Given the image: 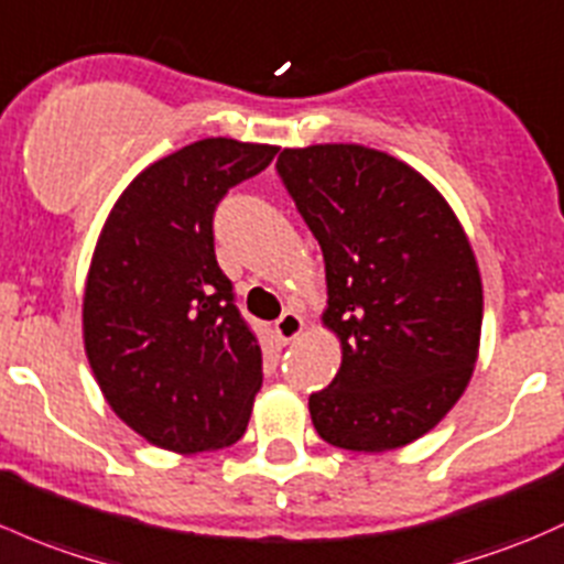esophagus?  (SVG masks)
<instances>
[{"mask_svg":"<svg viewBox=\"0 0 564 564\" xmlns=\"http://www.w3.org/2000/svg\"><path fill=\"white\" fill-rule=\"evenodd\" d=\"M302 329H305V322H302L300 313H294V311H286V313H283V316L275 322L278 337H281V340H286V343L294 340V337H300Z\"/></svg>","mask_w":564,"mask_h":564,"instance_id":"esophagus-1","label":"esophagus"}]
</instances>
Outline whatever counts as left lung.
Wrapping results in <instances>:
<instances>
[{
  "instance_id": "left-lung-1",
  "label": "left lung",
  "mask_w": 564,
  "mask_h": 564,
  "mask_svg": "<svg viewBox=\"0 0 564 564\" xmlns=\"http://www.w3.org/2000/svg\"><path fill=\"white\" fill-rule=\"evenodd\" d=\"M278 175L327 270L322 322L343 361L307 400L346 452H391L441 422L478 359L484 289L452 205L422 173L357 142L283 148Z\"/></svg>"
}]
</instances>
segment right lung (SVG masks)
Here are the masks:
<instances>
[{"label": "right lung", "mask_w": 564, "mask_h": 564, "mask_svg": "<svg viewBox=\"0 0 564 564\" xmlns=\"http://www.w3.org/2000/svg\"><path fill=\"white\" fill-rule=\"evenodd\" d=\"M275 145L197 140L123 188L83 294V343L123 424L175 454L216 452L246 432L262 348L213 248V213L259 175Z\"/></svg>", "instance_id": "1"}]
</instances>
